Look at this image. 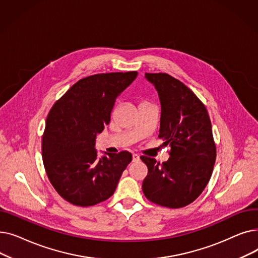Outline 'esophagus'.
<instances>
[{
	"instance_id": "34e87169",
	"label": "esophagus",
	"mask_w": 258,
	"mask_h": 258,
	"mask_svg": "<svg viewBox=\"0 0 258 258\" xmlns=\"http://www.w3.org/2000/svg\"><path fill=\"white\" fill-rule=\"evenodd\" d=\"M140 160V157L137 154H133V162H137Z\"/></svg>"
}]
</instances>
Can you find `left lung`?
Listing matches in <instances>:
<instances>
[{
  "instance_id": "obj_1",
  "label": "left lung",
  "mask_w": 258,
  "mask_h": 258,
  "mask_svg": "<svg viewBox=\"0 0 258 258\" xmlns=\"http://www.w3.org/2000/svg\"><path fill=\"white\" fill-rule=\"evenodd\" d=\"M161 103L159 138L169 145L170 157L160 164L142 156L148 172L142 184L147 200L168 208L185 207L207 186L216 147L205 105L180 80L166 73H145Z\"/></svg>"
}]
</instances>
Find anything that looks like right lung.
Wrapping results in <instances>:
<instances>
[{
	"label": "right lung",
	"mask_w": 258,
	"mask_h": 258,
	"mask_svg": "<svg viewBox=\"0 0 258 258\" xmlns=\"http://www.w3.org/2000/svg\"><path fill=\"white\" fill-rule=\"evenodd\" d=\"M138 73L117 72L78 80L51 108L42 141L44 166L54 189L80 207L113 196L132 154L123 151L98 158L95 143L111 121L115 101Z\"/></svg>",
	"instance_id": "add662e5"
}]
</instances>
